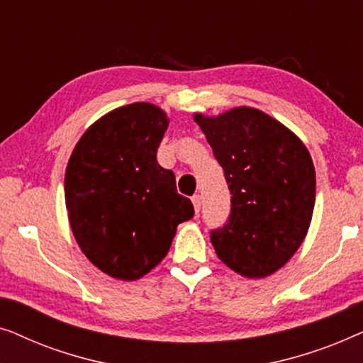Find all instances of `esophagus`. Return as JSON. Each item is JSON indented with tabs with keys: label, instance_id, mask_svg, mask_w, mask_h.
<instances>
[{
	"label": "esophagus",
	"instance_id": "34e87169",
	"mask_svg": "<svg viewBox=\"0 0 363 363\" xmlns=\"http://www.w3.org/2000/svg\"><path fill=\"white\" fill-rule=\"evenodd\" d=\"M191 203H193V208H195V211L198 213L200 211V208H201V196L200 195H195L191 198Z\"/></svg>",
	"mask_w": 363,
	"mask_h": 363
}]
</instances>
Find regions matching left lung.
Instances as JSON below:
<instances>
[{"label": "left lung", "mask_w": 363, "mask_h": 363, "mask_svg": "<svg viewBox=\"0 0 363 363\" xmlns=\"http://www.w3.org/2000/svg\"><path fill=\"white\" fill-rule=\"evenodd\" d=\"M231 191V215L211 233L225 264L247 279L279 271L309 231L315 170L304 142L259 108L193 113Z\"/></svg>", "instance_id": "left-lung-1"}]
</instances>
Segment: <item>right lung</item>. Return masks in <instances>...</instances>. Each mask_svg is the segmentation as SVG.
I'll return each instance as SVG.
<instances>
[{
	"label": "right lung",
	"instance_id": "right-lung-1",
	"mask_svg": "<svg viewBox=\"0 0 363 363\" xmlns=\"http://www.w3.org/2000/svg\"><path fill=\"white\" fill-rule=\"evenodd\" d=\"M167 112L133 102L97 118L74 147L64 196L84 256L107 276L137 281L167 256L177 226L193 216L175 175L157 162Z\"/></svg>",
	"mask_w": 363,
	"mask_h": 363
}]
</instances>
